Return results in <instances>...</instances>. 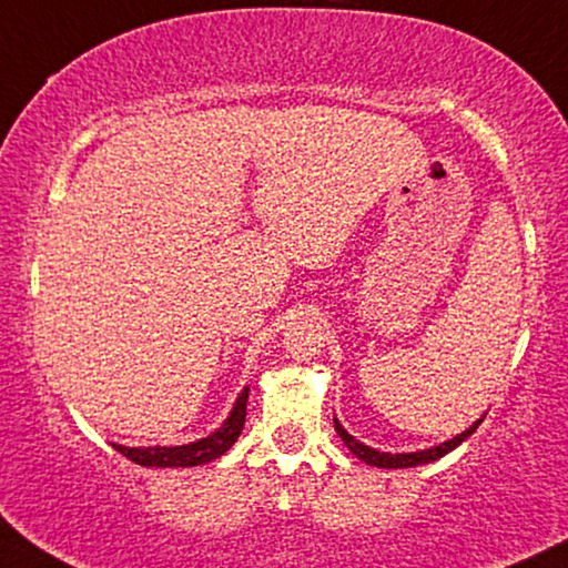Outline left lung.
<instances>
[{
  "mask_svg": "<svg viewBox=\"0 0 568 568\" xmlns=\"http://www.w3.org/2000/svg\"><path fill=\"white\" fill-rule=\"evenodd\" d=\"M479 423H481V418H479L477 423H474L471 428L464 430V434L454 436L452 442H446V444H442V446H434V448H426V452H413V454H385V452H375V448L359 444L357 438L346 434V430L342 428V423H338L336 418H334V428H336V434L342 436V442L346 444V448H349V452H352L354 456H359L362 462L372 464V467H383V469H408V467H418V464L436 462V459H442L444 454L454 452V448L459 446V444L464 442V438H469V436L474 434V430H477Z\"/></svg>",
  "mask_w": 568,
  "mask_h": 568,
  "instance_id": "obj_1",
  "label": "left lung"
}]
</instances>
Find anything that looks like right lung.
<instances>
[{
    "label": "right lung",
    "mask_w": 568,
    "mask_h": 568,
    "mask_svg": "<svg viewBox=\"0 0 568 568\" xmlns=\"http://www.w3.org/2000/svg\"><path fill=\"white\" fill-rule=\"evenodd\" d=\"M247 395L250 387H244L242 395L236 397L234 410L230 418L222 423V428L214 430V434L201 438V442L185 444V446H150V448H130L112 444L116 452L134 464H142V467H199V464L214 462L224 452H230L232 444L240 438L244 428V416H247Z\"/></svg>",
    "instance_id": "right-lung-1"
}]
</instances>
